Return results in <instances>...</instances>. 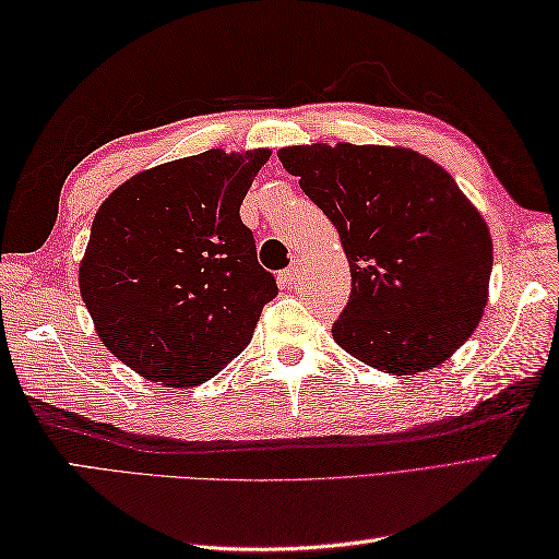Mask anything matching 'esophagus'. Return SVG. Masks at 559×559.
Returning <instances> with one entry per match:
<instances>
[{
    "instance_id": "obj_1",
    "label": "esophagus",
    "mask_w": 559,
    "mask_h": 559,
    "mask_svg": "<svg viewBox=\"0 0 559 559\" xmlns=\"http://www.w3.org/2000/svg\"><path fill=\"white\" fill-rule=\"evenodd\" d=\"M278 283L283 288H295V283H298V264H290L288 269H283L278 273Z\"/></svg>"
}]
</instances>
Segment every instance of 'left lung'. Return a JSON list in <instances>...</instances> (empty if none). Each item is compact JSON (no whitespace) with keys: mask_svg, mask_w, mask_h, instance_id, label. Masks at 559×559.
I'll use <instances>...</instances> for the list:
<instances>
[{"mask_svg":"<svg viewBox=\"0 0 559 559\" xmlns=\"http://www.w3.org/2000/svg\"><path fill=\"white\" fill-rule=\"evenodd\" d=\"M278 158L346 249L338 346L391 374L432 370L463 346L488 302L492 240L451 175L389 146H288Z\"/></svg>","mask_w":559,"mask_h":559,"instance_id":"left-lung-1","label":"left lung"}]
</instances>
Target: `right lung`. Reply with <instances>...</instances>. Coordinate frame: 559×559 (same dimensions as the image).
<instances>
[{
  "instance_id": "obj_1",
  "label": "right lung",
  "mask_w": 559,
  "mask_h": 559,
  "mask_svg": "<svg viewBox=\"0 0 559 559\" xmlns=\"http://www.w3.org/2000/svg\"><path fill=\"white\" fill-rule=\"evenodd\" d=\"M266 160V148H213L165 163L117 187L93 218L81 298L115 358L151 382H206L278 295L240 218Z\"/></svg>"
}]
</instances>
